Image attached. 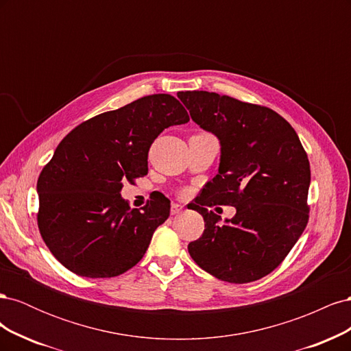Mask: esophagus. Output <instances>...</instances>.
<instances>
[{"mask_svg": "<svg viewBox=\"0 0 351 351\" xmlns=\"http://www.w3.org/2000/svg\"><path fill=\"white\" fill-rule=\"evenodd\" d=\"M183 209H184V208H183L182 205L173 204V205H171V215H178V214H182Z\"/></svg>", "mask_w": 351, "mask_h": 351, "instance_id": "obj_1", "label": "esophagus"}]
</instances>
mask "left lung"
<instances>
[{
	"label": "left lung",
	"mask_w": 351,
	"mask_h": 351,
	"mask_svg": "<svg viewBox=\"0 0 351 351\" xmlns=\"http://www.w3.org/2000/svg\"><path fill=\"white\" fill-rule=\"evenodd\" d=\"M195 123L221 142L218 174L195 209L205 219L189 253L218 280L246 284L271 274L309 221L311 165L290 123L263 105L206 90L178 92ZM236 206L224 225L204 206Z\"/></svg>",
	"instance_id": "1"
}]
</instances>
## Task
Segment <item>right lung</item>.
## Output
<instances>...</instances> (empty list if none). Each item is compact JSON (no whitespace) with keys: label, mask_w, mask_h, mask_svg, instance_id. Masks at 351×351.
<instances>
[{"label":"right lung","mask_w":351,"mask_h":351,"mask_svg":"<svg viewBox=\"0 0 351 351\" xmlns=\"http://www.w3.org/2000/svg\"><path fill=\"white\" fill-rule=\"evenodd\" d=\"M189 114L168 93L147 95L79 124L60 142L38 178V227L60 263L88 278L129 271L169 217V200L130 209L121 182L147 174V154L169 125Z\"/></svg>","instance_id":"right-lung-1"}]
</instances>
